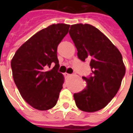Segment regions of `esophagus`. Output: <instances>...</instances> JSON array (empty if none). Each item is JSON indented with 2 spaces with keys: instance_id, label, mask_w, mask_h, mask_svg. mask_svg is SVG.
Masks as SVG:
<instances>
[{
  "instance_id": "obj_1",
  "label": "esophagus",
  "mask_w": 133,
  "mask_h": 133,
  "mask_svg": "<svg viewBox=\"0 0 133 133\" xmlns=\"http://www.w3.org/2000/svg\"><path fill=\"white\" fill-rule=\"evenodd\" d=\"M70 75V74H69V73H67V72L64 73V76H65V78H68V77H69Z\"/></svg>"
}]
</instances>
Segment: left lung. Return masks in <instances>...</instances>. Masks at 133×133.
Segmentation results:
<instances>
[{
  "mask_svg": "<svg viewBox=\"0 0 133 133\" xmlns=\"http://www.w3.org/2000/svg\"><path fill=\"white\" fill-rule=\"evenodd\" d=\"M69 34L82 61H90L89 77H82L87 86L73 95L78 108L92 112L104 108L117 94L125 67L121 53L98 28L89 24L72 25Z\"/></svg>",
  "mask_w": 133,
  "mask_h": 133,
  "instance_id": "obj_1",
  "label": "left lung"
}]
</instances>
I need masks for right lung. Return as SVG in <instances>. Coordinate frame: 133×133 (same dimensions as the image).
<instances>
[{"label":"right lung","mask_w":133,"mask_h":133,"mask_svg":"<svg viewBox=\"0 0 133 133\" xmlns=\"http://www.w3.org/2000/svg\"><path fill=\"white\" fill-rule=\"evenodd\" d=\"M70 25L52 24L38 31L22 45L11 61L14 82L25 102L39 110L56 105L63 75L58 71L57 48ZM55 64L52 69H48Z\"/></svg>","instance_id":"1"}]
</instances>
